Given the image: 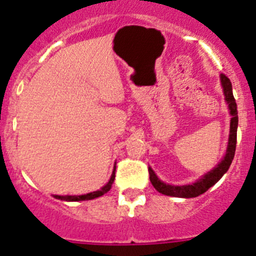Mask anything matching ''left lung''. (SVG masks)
Masks as SVG:
<instances>
[{"label": "left lung", "mask_w": 256, "mask_h": 256, "mask_svg": "<svg viewBox=\"0 0 256 256\" xmlns=\"http://www.w3.org/2000/svg\"><path fill=\"white\" fill-rule=\"evenodd\" d=\"M221 84L224 88V94H225V100L228 104L231 114V122H230V136H228V150H226V155L218 163V166H214L211 172L204 174L200 179H198L197 182L192 183V184L187 186H172L166 184V183L162 182L160 179L158 178L156 174L154 173L152 168L149 166V176L150 182L154 186L155 190L162 194L172 196V197H179V198H192L197 197V196L202 194L212 186L216 184L218 182L221 176L228 170L232 159L235 156L236 150V135H238V107H236V101L234 98L232 94V84H231L230 80L226 77L225 74H221Z\"/></svg>", "instance_id": "left-lung-1"}]
</instances>
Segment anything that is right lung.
I'll return each mask as SVG.
<instances>
[{
    "label": "right lung",
    "instance_id": "1",
    "mask_svg": "<svg viewBox=\"0 0 256 256\" xmlns=\"http://www.w3.org/2000/svg\"><path fill=\"white\" fill-rule=\"evenodd\" d=\"M114 172H116V166L114 168V172H112V176L110 178L108 183H107L104 187H102L100 190H96V192H90L87 193V194H82V196H54L56 198L60 200H69V202H76V200H94L97 197H101L104 196V193L108 192L111 190V186L114 180Z\"/></svg>",
    "mask_w": 256,
    "mask_h": 256
}]
</instances>
